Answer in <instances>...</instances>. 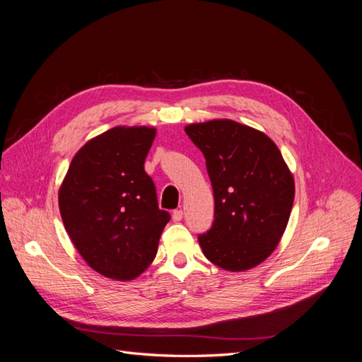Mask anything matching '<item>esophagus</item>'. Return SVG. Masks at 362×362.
Segmentation results:
<instances>
[{"instance_id": "1", "label": "esophagus", "mask_w": 362, "mask_h": 362, "mask_svg": "<svg viewBox=\"0 0 362 362\" xmlns=\"http://www.w3.org/2000/svg\"><path fill=\"white\" fill-rule=\"evenodd\" d=\"M172 217H173V222H180L182 218V210H175L172 213Z\"/></svg>"}]
</instances>
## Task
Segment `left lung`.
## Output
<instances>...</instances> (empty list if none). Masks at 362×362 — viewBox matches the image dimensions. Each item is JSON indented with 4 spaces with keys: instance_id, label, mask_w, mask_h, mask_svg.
Instances as JSON below:
<instances>
[{
    "instance_id": "left-lung-1",
    "label": "left lung",
    "mask_w": 362,
    "mask_h": 362,
    "mask_svg": "<svg viewBox=\"0 0 362 362\" xmlns=\"http://www.w3.org/2000/svg\"><path fill=\"white\" fill-rule=\"evenodd\" d=\"M206 161L214 222L199 235L208 261L228 272L261 264L279 245L294 201V178L269 136L231 119L190 124Z\"/></svg>"
}]
</instances>
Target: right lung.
<instances>
[{
	"instance_id": "add662e5",
	"label": "right lung",
	"mask_w": 362,
	"mask_h": 362,
	"mask_svg": "<svg viewBox=\"0 0 362 362\" xmlns=\"http://www.w3.org/2000/svg\"><path fill=\"white\" fill-rule=\"evenodd\" d=\"M154 127H115L74 156L59 189L64 229L100 275L131 281L156 258L170 214L160 210L145 158Z\"/></svg>"
}]
</instances>
